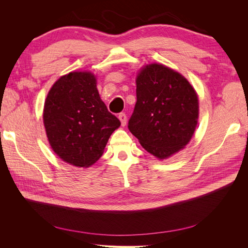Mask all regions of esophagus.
Here are the masks:
<instances>
[{"label":"esophagus","instance_id":"1","mask_svg":"<svg viewBox=\"0 0 248 248\" xmlns=\"http://www.w3.org/2000/svg\"><path fill=\"white\" fill-rule=\"evenodd\" d=\"M118 118H119L120 121H121L122 126H125V125H126V122H127V117H126V115L124 114V112H121V114L119 115Z\"/></svg>","mask_w":248,"mask_h":248}]
</instances>
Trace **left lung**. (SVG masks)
<instances>
[{
	"label": "left lung",
	"mask_w": 248,
	"mask_h": 248,
	"mask_svg": "<svg viewBox=\"0 0 248 248\" xmlns=\"http://www.w3.org/2000/svg\"><path fill=\"white\" fill-rule=\"evenodd\" d=\"M137 103L128 128L147 152L163 160L188 144L199 121V97L181 73L151 63L137 73Z\"/></svg>",
	"instance_id": "8db88e82"
}]
</instances>
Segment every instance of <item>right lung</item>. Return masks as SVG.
I'll use <instances>...</instances> for the list:
<instances>
[{
    "label": "right lung",
    "instance_id": "obj_1",
    "mask_svg": "<svg viewBox=\"0 0 248 248\" xmlns=\"http://www.w3.org/2000/svg\"><path fill=\"white\" fill-rule=\"evenodd\" d=\"M43 124L59 158L73 167L89 168L102 156L121 122L101 100L95 74L72 71L60 78L48 91Z\"/></svg>",
    "mask_w": 248,
    "mask_h": 248
}]
</instances>
